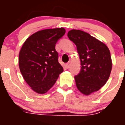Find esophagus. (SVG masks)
I'll use <instances>...</instances> for the list:
<instances>
[{
  "instance_id": "34e87169",
  "label": "esophagus",
  "mask_w": 125,
  "mask_h": 125,
  "mask_svg": "<svg viewBox=\"0 0 125 125\" xmlns=\"http://www.w3.org/2000/svg\"><path fill=\"white\" fill-rule=\"evenodd\" d=\"M70 65H71V62H68V63L66 64V67H67V68H69V66H70Z\"/></svg>"
}]
</instances>
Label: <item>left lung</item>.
Wrapping results in <instances>:
<instances>
[{
  "label": "left lung",
  "instance_id": "obj_1",
  "mask_svg": "<svg viewBox=\"0 0 125 125\" xmlns=\"http://www.w3.org/2000/svg\"><path fill=\"white\" fill-rule=\"evenodd\" d=\"M68 37L77 47L81 68L74 76L76 86L84 94L98 91L107 82L112 68L110 52L104 43L80 30H71Z\"/></svg>",
  "mask_w": 125,
  "mask_h": 125
}]
</instances>
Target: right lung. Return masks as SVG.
Instances as JSON below:
<instances>
[{
	"label": "right lung",
	"mask_w": 125,
	"mask_h": 125,
	"mask_svg": "<svg viewBox=\"0 0 125 125\" xmlns=\"http://www.w3.org/2000/svg\"><path fill=\"white\" fill-rule=\"evenodd\" d=\"M65 32L62 27L38 31L27 38L21 49V73L29 86L37 93H46L63 72L55 46Z\"/></svg>",
	"instance_id": "1"
}]
</instances>
